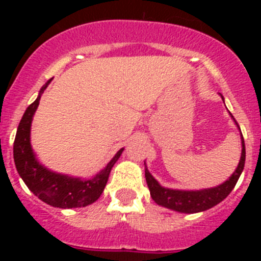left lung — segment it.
I'll list each match as a JSON object with an SVG mask.
<instances>
[{
	"instance_id": "1",
	"label": "left lung",
	"mask_w": 261,
	"mask_h": 261,
	"mask_svg": "<svg viewBox=\"0 0 261 261\" xmlns=\"http://www.w3.org/2000/svg\"><path fill=\"white\" fill-rule=\"evenodd\" d=\"M220 96L222 97L223 99L222 94H220ZM230 116L233 120V122H235V125L238 126L239 130H240V126L238 125V122H236V120L233 118V116L231 114ZM240 136L241 156L240 162H239L238 164V168H236L235 172L231 174V177H228L227 180L218 184V186L212 187V188L196 189V191H193V189H192V191H184V189L167 188V187L160 186L159 181L150 174V172L147 170L145 164L146 183L147 187H149L150 196L154 199L155 203L159 204V206L162 207H165V208L172 210V211H177L180 213H198L212 208L216 204L222 202L223 199L231 193L233 187L236 186V183H238L239 178H240L245 167V154H246V152H245V143L243 134H241Z\"/></svg>"
}]
</instances>
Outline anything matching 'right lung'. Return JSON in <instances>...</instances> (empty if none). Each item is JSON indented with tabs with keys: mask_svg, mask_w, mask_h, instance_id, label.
<instances>
[{
	"mask_svg": "<svg viewBox=\"0 0 261 261\" xmlns=\"http://www.w3.org/2000/svg\"><path fill=\"white\" fill-rule=\"evenodd\" d=\"M50 82L51 80L41 87L38 98L26 109L18 123L14 143L15 165L28 188L46 204L58 208L86 207L99 198L109 180L110 172L122 154L123 147L116 152L115 156L101 172L89 179H82L80 177L53 172L41 164L31 147V122L35 111L38 110L41 94L44 93Z\"/></svg>",
	"mask_w": 261,
	"mask_h": 261,
	"instance_id": "add662e5",
	"label": "right lung"
}]
</instances>
